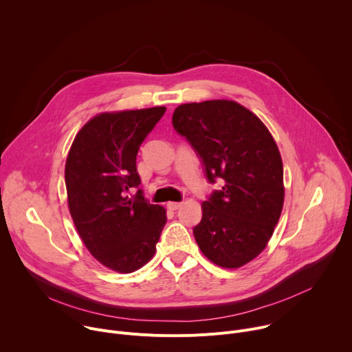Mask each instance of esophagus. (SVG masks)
<instances>
[{
	"mask_svg": "<svg viewBox=\"0 0 352 352\" xmlns=\"http://www.w3.org/2000/svg\"><path fill=\"white\" fill-rule=\"evenodd\" d=\"M181 202H168L167 204V208L170 209V210H177V209H179L181 208Z\"/></svg>",
	"mask_w": 352,
	"mask_h": 352,
	"instance_id": "1",
	"label": "esophagus"
}]
</instances>
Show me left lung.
I'll return each mask as SVG.
<instances>
[{"mask_svg": "<svg viewBox=\"0 0 352 352\" xmlns=\"http://www.w3.org/2000/svg\"><path fill=\"white\" fill-rule=\"evenodd\" d=\"M173 126L193 147L208 181L224 182L202 204L195 239L217 266L241 267L266 248L283 210L278 147L252 111L230 100L181 104Z\"/></svg>", "mask_w": 352, "mask_h": 352, "instance_id": "1", "label": "left lung"}]
</instances>
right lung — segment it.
I'll return each mask as SVG.
<instances>
[{
    "instance_id": "right-lung-1",
    "label": "right lung",
    "mask_w": 352,
    "mask_h": 352,
    "mask_svg": "<svg viewBox=\"0 0 352 352\" xmlns=\"http://www.w3.org/2000/svg\"><path fill=\"white\" fill-rule=\"evenodd\" d=\"M166 107L103 113L78 132L65 164L68 206L89 252L106 267L132 273L156 252L166 226L164 208L150 205L136 156Z\"/></svg>"
}]
</instances>
